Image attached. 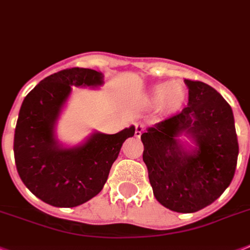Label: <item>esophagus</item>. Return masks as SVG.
Here are the masks:
<instances>
[{
	"label": "esophagus",
	"instance_id": "1",
	"mask_svg": "<svg viewBox=\"0 0 250 250\" xmlns=\"http://www.w3.org/2000/svg\"><path fill=\"white\" fill-rule=\"evenodd\" d=\"M144 131H145V125H143V123H136L135 125V136L139 139V137H141V135L144 133Z\"/></svg>",
	"mask_w": 250,
	"mask_h": 250
}]
</instances>
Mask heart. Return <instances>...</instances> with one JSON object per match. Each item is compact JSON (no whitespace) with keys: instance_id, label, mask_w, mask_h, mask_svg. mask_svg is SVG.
<instances>
[{"instance_id":"b5f03b06","label":"heart","mask_w":250,"mask_h":250,"mask_svg":"<svg viewBox=\"0 0 250 250\" xmlns=\"http://www.w3.org/2000/svg\"><path fill=\"white\" fill-rule=\"evenodd\" d=\"M188 92L181 82L159 83L146 93V101L149 104H162L164 110L177 111L188 101Z\"/></svg>"}]
</instances>
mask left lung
<instances>
[{"mask_svg": "<svg viewBox=\"0 0 250 250\" xmlns=\"http://www.w3.org/2000/svg\"><path fill=\"white\" fill-rule=\"evenodd\" d=\"M188 104L141 135L154 196L168 209L194 213L229 188L239 144L232 109L213 87L185 79ZM186 137L188 140H185Z\"/></svg>", "mask_w": 250, "mask_h": 250, "instance_id": "obj_1", "label": "left lung"}]
</instances>
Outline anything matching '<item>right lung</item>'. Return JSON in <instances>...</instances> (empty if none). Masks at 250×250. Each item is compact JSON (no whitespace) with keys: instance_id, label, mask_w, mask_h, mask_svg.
<instances>
[{"instance_id":"obj_1","label":"right lung","mask_w":250,"mask_h":250,"mask_svg":"<svg viewBox=\"0 0 250 250\" xmlns=\"http://www.w3.org/2000/svg\"><path fill=\"white\" fill-rule=\"evenodd\" d=\"M104 74L72 68L41 81L24 99L16 122L14 155L18 173L42 202L72 208L88 202L103 190L110 168L135 125L114 135L93 131L78 145L60 143L56 133L73 87L99 88Z\"/></svg>"}]
</instances>
